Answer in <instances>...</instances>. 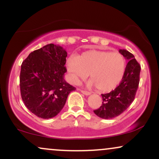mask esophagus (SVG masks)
Instances as JSON below:
<instances>
[{
    "label": "esophagus",
    "instance_id": "1",
    "mask_svg": "<svg viewBox=\"0 0 159 159\" xmlns=\"http://www.w3.org/2000/svg\"><path fill=\"white\" fill-rule=\"evenodd\" d=\"M78 90H80L81 92L83 94L86 95V96H89V95L91 94L90 92H89V91H86V90H81V89H78Z\"/></svg>",
    "mask_w": 159,
    "mask_h": 159
}]
</instances>
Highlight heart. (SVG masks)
Returning <instances> with one entry per match:
<instances>
[{
	"instance_id": "obj_1",
	"label": "heart",
	"mask_w": 159,
	"mask_h": 159,
	"mask_svg": "<svg viewBox=\"0 0 159 159\" xmlns=\"http://www.w3.org/2000/svg\"><path fill=\"white\" fill-rule=\"evenodd\" d=\"M66 69L73 83L84 80L90 74L89 85H95L100 92H107L114 90L123 79L125 61L119 52L87 51L77 57H69Z\"/></svg>"
}]
</instances>
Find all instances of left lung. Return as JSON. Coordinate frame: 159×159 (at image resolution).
Returning <instances> with one entry per match:
<instances>
[{
  "mask_svg": "<svg viewBox=\"0 0 159 159\" xmlns=\"http://www.w3.org/2000/svg\"><path fill=\"white\" fill-rule=\"evenodd\" d=\"M119 52L129 62L119 86L109 93L102 94V105L93 111L95 114L102 119H112L126 110L134 101L139 85L140 64L127 50L120 49Z\"/></svg>",
  "mask_w": 159,
  "mask_h": 159,
  "instance_id": "obj_1",
  "label": "left lung"
}]
</instances>
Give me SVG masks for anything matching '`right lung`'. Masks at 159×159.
<instances>
[{
	"mask_svg": "<svg viewBox=\"0 0 159 159\" xmlns=\"http://www.w3.org/2000/svg\"><path fill=\"white\" fill-rule=\"evenodd\" d=\"M67 52L48 44L30 53L20 72L21 96L30 112L38 117L55 116L64 107L69 94L75 90L64 80Z\"/></svg>",
	"mask_w": 159,
	"mask_h": 159,
	"instance_id": "right-lung-1",
	"label": "right lung"
}]
</instances>
